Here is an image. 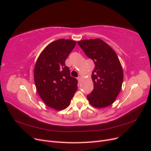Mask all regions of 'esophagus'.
<instances>
[{
	"label": "esophagus",
	"instance_id": "esophagus-1",
	"mask_svg": "<svg viewBox=\"0 0 151 151\" xmlns=\"http://www.w3.org/2000/svg\"><path fill=\"white\" fill-rule=\"evenodd\" d=\"M77 80H78V83H80V80H81V77L80 76H78L77 78Z\"/></svg>",
	"mask_w": 151,
	"mask_h": 151
}]
</instances>
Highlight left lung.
<instances>
[{"instance_id": "1", "label": "left lung", "mask_w": 151, "mask_h": 151, "mask_svg": "<svg viewBox=\"0 0 151 151\" xmlns=\"http://www.w3.org/2000/svg\"><path fill=\"white\" fill-rule=\"evenodd\" d=\"M85 55L95 63L91 78L94 88L87 95L90 104L96 108L112 104L121 90L123 70L114 50L100 39L78 42Z\"/></svg>"}]
</instances>
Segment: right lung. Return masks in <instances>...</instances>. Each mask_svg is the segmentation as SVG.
I'll list each match as a JSON object with an SVG mask.
<instances>
[{
    "label": "right lung",
    "instance_id": "obj_1",
    "mask_svg": "<svg viewBox=\"0 0 151 151\" xmlns=\"http://www.w3.org/2000/svg\"><path fill=\"white\" fill-rule=\"evenodd\" d=\"M76 41L60 40L49 44L36 61L34 78L38 94L45 104L57 110L65 109L77 90L78 80L71 76L65 61Z\"/></svg>",
    "mask_w": 151,
    "mask_h": 151
}]
</instances>
